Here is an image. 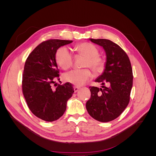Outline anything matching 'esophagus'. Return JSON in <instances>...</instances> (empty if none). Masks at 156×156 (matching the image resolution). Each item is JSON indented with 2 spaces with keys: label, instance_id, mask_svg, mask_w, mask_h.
<instances>
[{
  "label": "esophagus",
  "instance_id": "obj_1",
  "mask_svg": "<svg viewBox=\"0 0 156 156\" xmlns=\"http://www.w3.org/2000/svg\"><path fill=\"white\" fill-rule=\"evenodd\" d=\"M73 88H74V92H77L80 89V87L75 86V87H74Z\"/></svg>",
  "mask_w": 156,
  "mask_h": 156
}]
</instances>
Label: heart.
Here are the masks:
<instances>
[{"mask_svg": "<svg viewBox=\"0 0 156 156\" xmlns=\"http://www.w3.org/2000/svg\"><path fill=\"white\" fill-rule=\"evenodd\" d=\"M77 55L85 57L84 67H90L94 72L100 73L105 67V60L99 55V49L96 45L88 42L79 44L75 47ZM56 62L59 66L67 69L73 62V56L70 51L66 47H62L56 52ZM92 73L88 68L73 69L63 75L64 81L77 86H82L92 78Z\"/></svg>", "mask_w": 156, "mask_h": 156, "instance_id": "1", "label": "heart"}]
</instances>
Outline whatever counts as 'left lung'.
<instances>
[{
  "label": "left lung",
  "instance_id": "obj_1",
  "mask_svg": "<svg viewBox=\"0 0 156 156\" xmlns=\"http://www.w3.org/2000/svg\"><path fill=\"white\" fill-rule=\"evenodd\" d=\"M90 40L103 47L107 56L105 69L95 82L102 85L107 83L109 87H90L91 96L86 108L95 120L110 122L119 117L128 105L133 86V71L128 56L119 45L106 39Z\"/></svg>",
  "mask_w": 156,
  "mask_h": 156
}]
</instances>
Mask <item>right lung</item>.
<instances>
[{"label": "right lung", "mask_w": 156, "mask_h": 156, "mask_svg": "<svg viewBox=\"0 0 156 156\" xmlns=\"http://www.w3.org/2000/svg\"><path fill=\"white\" fill-rule=\"evenodd\" d=\"M72 41L55 39L43 41L31 52L25 62L23 94L31 112L43 120L53 122L62 116L74 92L71 83L57 86L56 83V80H60L56 52L61 46ZM53 85L57 87L53 88Z\"/></svg>", "instance_id": "1"}]
</instances>
